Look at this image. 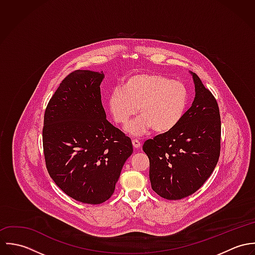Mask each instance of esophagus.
<instances>
[{
	"label": "esophagus",
	"instance_id": "1",
	"mask_svg": "<svg viewBox=\"0 0 255 255\" xmlns=\"http://www.w3.org/2000/svg\"><path fill=\"white\" fill-rule=\"evenodd\" d=\"M132 145L134 148H139L140 145H141V143H140V141L139 140H137V139H133L132 140Z\"/></svg>",
	"mask_w": 255,
	"mask_h": 255
}]
</instances>
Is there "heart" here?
<instances>
[{
  "label": "heart",
  "instance_id": "b5f03b06",
  "mask_svg": "<svg viewBox=\"0 0 255 255\" xmlns=\"http://www.w3.org/2000/svg\"><path fill=\"white\" fill-rule=\"evenodd\" d=\"M187 104L185 85L159 73L133 74L108 97V109L117 124L127 125L137 111L141 114L125 128L132 136H141L151 128L158 133L172 130L182 121Z\"/></svg>",
  "mask_w": 255,
  "mask_h": 255
}]
</instances>
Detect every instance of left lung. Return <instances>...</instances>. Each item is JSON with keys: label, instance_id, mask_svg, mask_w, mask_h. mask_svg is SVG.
Listing matches in <instances>:
<instances>
[{"label": "left lung", "instance_id": "left-lung-1", "mask_svg": "<svg viewBox=\"0 0 255 255\" xmlns=\"http://www.w3.org/2000/svg\"><path fill=\"white\" fill-rule=\"evenodd\" d=\"M195 97L172 130L142 146L149 158L152 189L169 200L194 193L213 173L220 156L221 118L218 104L197 74L190 73Z\"/></svg>", "mask_w": 255, "mask_h": 255}]
</instances>
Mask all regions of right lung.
<instances>
[{"instance_id": "1", "label": "right lung", "mask_w": 255, "mask_h": 255, "mask_svg": "<svg viewBox=\"0 0 255 255\" xmlns=\"http://www.w3.org/2000/svg\"><path fill=\"white\" fill-rule=\"evenodd\" d=\"M104 73H70L44 116L43 149L48 173L73 199L100 204L114 193L132 143L106 119L100 84Z\"/></svg>"}]
</instances>
